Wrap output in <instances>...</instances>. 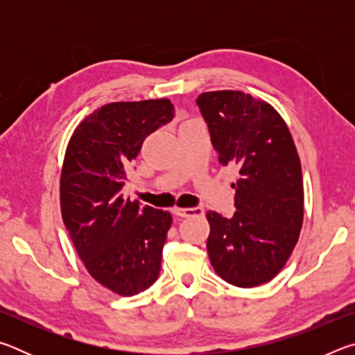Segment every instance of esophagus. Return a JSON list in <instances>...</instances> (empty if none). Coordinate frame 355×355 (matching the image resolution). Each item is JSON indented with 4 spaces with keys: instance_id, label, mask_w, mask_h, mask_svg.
<instances>
[{
    "instance_id": "esophagus-1",
    "label": "esophagus",
    "mask_w": 355,
    "mask_h": 355,
    "mask_svg": "<svg viewBox=\"0 0 355 355\" xmlns=\"http://www.w3.org/2000/svg\"><path fill=\"white\" fill-rule=\"evenodd\" d=\"M172 213L178 216V218H191V216H202L203 208L202 207H194V208H173Z\"/></svg>"
}]
</instances>
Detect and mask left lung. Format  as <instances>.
Here are the masks:
<instances>
[{
    "label": "left lung",
    "instance_id": "8db88e82",
    "mask_svg": "<svg viewBox=\"0 0 355 355\" xmlns=\"http://www.w3.org/2000/svg\"><path fill=\"white\" fill-rule=\"evenodd\" d=\"M197 106L220 164L238 166L233 218L208 211L207 249L227 284L252 288L277 275L304 222L302 169L285 120L241 91L203 92Z\"/></svg>",
    "mask_w": 355,
    "mask_h": 355
}]
</instances>
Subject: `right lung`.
<instances>
[{
	"label": "right lung",
	"instance_id": "right-lung-1",
	"mask_svg": "<svg viewBox=\"0 0 355 355\" xmlns=\"http://www.w3.org/2000/svg\"><path fill=\"white\" fill-rule=\"evenodd\" d=\"M171 100L116 101L71 135L61 172V213L87 272L112 293L135 296L158 279L169 211L125 200L120 189L148 135L173 119Z\"/></svg>",
	"mask_w": 355,
	"mask_h": 355
}]
</instances>
